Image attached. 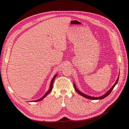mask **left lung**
I'll return each instance as SVG.
<instances>
[{
  "label": "left lung",
  "mask_w": 129,
  "mask_h": 129,
  "mask_svg": "<svg viewBox=\"0 0 129 129\" xmlns=\"http://www.w3.org/2000/svg\"><path fill=\"white\" fill-rule=\"evenodd\" d=\"M119 76L118 77V78H117V80H116V83H115V84L113 85V86L111 88V89H110V90H108L105 94H104L103 96H100V97H91V96H88V95H87V94H84V93H83V92H82L81 91H80L77 88H76V86H75V84L74 83V88H75V90H76V91L78 93H79L80 95H81V96H82L83 97H85V98H87V99H92V100H98V99H104V98H106V97H107L108 95H109V94L110 93V92H111V91L113 90V89L114 88V87H115V86L116 85V84L118 83V80H119Z\"/></svg>",
  "instance_id": "obj_1"
}]
</instances>
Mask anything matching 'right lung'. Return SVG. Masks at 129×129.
<instances>
[{"label":"right lung","instance_id":"right-lung-1","mask_svg":"<svg viewBox=\"0 0 129 129\" xmlns=\"http://www.w3.org/2000/svg\"><path fill=\"white\" fill-rule=\"evenodd\" d=\"M57 74H56V75L54 76V77H53V78H52V80H51V84H50V89H49V90L47 91L45 94H44V95L42 97V98H41L40 99H38V100H35V101H35V102H37V101H41V100H43L47 95L48 94H49L50 92H51V91H52V88H53V82H54V79H55V78H56V76H57Z\"/></svg>","mask_w":129,"mask_h":129}]
</instances>
